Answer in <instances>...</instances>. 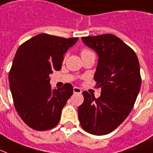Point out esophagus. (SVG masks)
Here are the masks:
<instances>
[{
    "label": "esophagus",
    "instance_id": "34e87169",
    "mask_svg": "<svg viewBox=\"0 0 153 153\" xmlns=\"http://www.w3.org/2000/svg\"><path fill=\"white\" fill-rule=\"evenodd\" d=\"M73 91L74 93H82V90L79 88H77V87H74L73 88Z\"/></svg>",
    "mask_w": 153,
    "mask_h": 153
}]
</instances>
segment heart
Instances as JSON below:
<instances>
[{
    "instance_id": "1",
    "label": "heart",
    "mask_w": 153,
    "mask_h": 153,
    "mask_svg": "<svg viewBox=\"0 0 153 153\" xmlns=\"http://www.w3.org/2000/svg\"><path fill=\"white\" fill-rule=\"evenodd\" d=\"M89 52H91V51L88 50V49H82V52H81V55H82V54L87 53H89Z\"/></svg>"
}]
</instances>
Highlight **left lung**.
Masks as SVG:
<instances>
[{
	"label": "left lung",
	"instance_id": "1",
	"mask_svg": "<svg viewBox=\"0 0 153 153\" xmlns=\"http://www.w3.org/2000/svg\"><path fill=\"white\" fill-rule=\"evenodd\" d=\"M82 40L99 56L94 79L101 95L97 99L82 91L79 119L84 131L104 135L121 125L134 107L141 86L140 63L134 50L114 35L86 36Z\"/></svg>",
	"mask_w": 153,
	"mask_h": 153
}]
</instances>
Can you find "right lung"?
I'll use <instances>...</instances> for the list:
<instances>
[{"label": "right lung", "instance_id": "obj_1", "mask_svg": "<svg viewBox=\"0 0 153 153\" xmlns=\"http://www.w3.org/2000/svg\"><path fill=\"white\" fill-rule=\"evenodd\" d=\"M78 39L42 33L18 48L9 73L10 88L18 114L30 128L48 131L59 123L73 86L65 83L53 90L49 74L62 69L64 54Z\"/></svg>", "mask_w": 153, "mask_h": 153}]
</instances>
